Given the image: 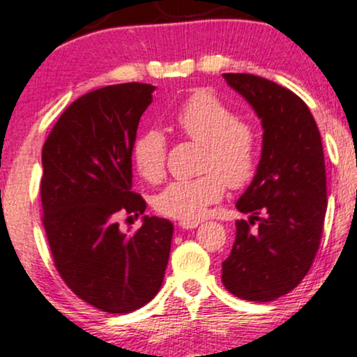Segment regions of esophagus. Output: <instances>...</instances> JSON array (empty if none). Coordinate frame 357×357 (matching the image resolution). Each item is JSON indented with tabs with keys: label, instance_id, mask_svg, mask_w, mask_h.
Listing matches in <instances>:
<instances>
[{
	"label": "esophagus",
	"instance_id": "34e87169",
	"mask_svg": "<svg viewBox=\"0 0 357 357\" xmlns=\"http://www.w3.org/2000/svg\"><path fill=\"white\" fill-rule=\"evenodd\" d=\"M199 226V221H181L179 222V227L183 229H195V227Z\"/></svg>",
	"mask_w": 357,
	"mask_h": 357
}]
</instances>
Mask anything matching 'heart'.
Returning <instances> with one entry per match:
<instances>
[{
  "mask_svg": "<svg viewBox=\"0 0 357 357\" xmlns=\"http://www.w3.org/2000/svg\"><path fill=\"white\" fill-rule=\"evenodd\" d=\"M174 128L188 139L204 146L201 173L179 179L154 196V209L178 221H196L222 199L226 184L239 190L251 183L259 165V136L255 128L208 91L192 93L174 116ZM166 137L160 130L141 132L132 144L131 160L146 181L165 176Z\"/></svg>",
  "mask_w": 357,
  "mask_h": 357,
  "instance_id": "b5f03b06",
  "label": "heart"
}]
</instances>
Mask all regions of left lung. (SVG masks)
<instances>
[{
    "mask_svg": "<svg viewBox=\"0 0 357 357\" xmlns=\"http://www.w3.org/2000/svg\"><path fill=\"white\" fill-rule=\"evenodd\" d=\"M222 76L252 106L264 130L257 171L236 203L251 216L236 221L222 284L238 298L268 303L303 281L319 248L328 208L323 143L298 94L248 73Z\"/></svg>",
    "mask_w": 357,
    "mask_h": 357,
    "instance_id": "left-lung-1",
    "label": "left lung"
}]
</instances>
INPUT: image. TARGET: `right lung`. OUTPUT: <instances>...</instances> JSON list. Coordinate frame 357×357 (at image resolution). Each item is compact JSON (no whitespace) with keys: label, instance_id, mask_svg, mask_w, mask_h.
<instances>
[{"label":"right lung","instance_id":"add662e5","mask_svg":"<svg viewBox=\"0 0 357 357\" xmlns=\"http://www.w3.org/2000/svg\"><path fill=\"white\" fill-rule=\"evenodd\" d=\"M154 86L123 83L71 102L43 146V225L59 276L78 298L128 314L158 294L169 259L173 225L144 216L121 233L118 213H144L131 191V151Z\"/></svg>","mask_w":357,"mask_h":357}]
</instances>
